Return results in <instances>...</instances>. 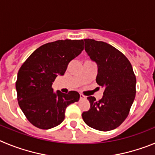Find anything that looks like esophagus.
<instances>
[{
  "mask_svg": "<svg viewBox=\"0 0 155 155\" xmlns=\"http://www.w3.org/2000/svg\"><path fill=\"white\" fill-rule=\"evenodd\" d=\"M80 99L81 100H83V99H86V97H85L83 94H80Z\"/></svg>",
  "mask_w": 155,
  "mask_h": 155,
  "instance_id": "1",
  "label": "esophagus"
}]
</instances>
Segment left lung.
Here are the masks:
<instances>
[{
    "mask_svg": "<svg viewBox=\"0 0 155 155\" xmlns=\"http://www.w3.org/2000/svg\"><path fill=\"white\" fill-rule=\"evenodd\" d=\"M85 51L97 65L96 81L105 90L99 101L88 97L90 108L82 114L89 127L109 131L119 127L129 114L136 94V77L127 58L110 44L84 39Z\"/></svg>",
    "mask_w": 155,
    "mask_h": 155,
    "instance_id": "1",
    "label": "left lung"
}]
</instances>
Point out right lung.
I'll list each match as a JSON object with an SVG mask.
<instances>
[{"instance_id":"1","label":"right lung","mask_w":155,"mask_h":155,"mask_svg":"<svg viewBox=\"0 0 155 155\" xmlns=\"http://www.w3.org/2000/svg\"><path fill=\"white\" fill-rule=\"evenodd\" d=\"M83 50V40H58L37 48L20 68L16 82L18 101L31 124L43 130L58 126L65 109L79 101V94L53 91L52 83L63 76L70 61Z\"/></svg>"}]
</instances>
